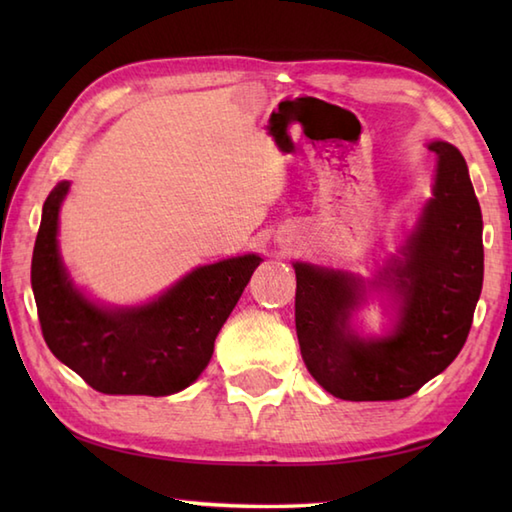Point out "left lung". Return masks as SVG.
Here are the masks:
<instances>
[{"label": "left lung", "mask_w": 512, "mask_h": 512, "mask_svg": "<svg viewBox=\"0 0 512 512\" xmlns=\"http://www.w3.org/2000/svg\"><path fill=\"white\" fill-rule=\"evenodd\" d=\"M438 156L433 198L391 268L400 321L391 336L363 341L347 328L358 279L295 264V325L303 363L343 400H400L444 372L466 343L482 292V211L458 149L431 143Z\"/></svg>", "instance_id": "left-lung-1"}]
</instances>
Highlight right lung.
<instances>
[{
	"label": "right lung",
	"instance_id": "obj_1",
	"mask_svg": "<svg viewBox=\"0 0 512 512\" xmlns=\"http://www.w3.org/2000/svg\"><path fill=\"white\" fill-rule=\"evenodd\" d=\"M68 189L70 182H59L43 202L30 270L50 352L101 394L169 396L189 387L262 257L195 268L143 308L103 310L70 284L61 264L57 222Z\"/></svg>",
	"mask_w": 512,
	"mask_h": 512
}]
</instances>
